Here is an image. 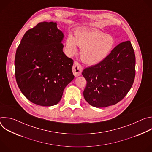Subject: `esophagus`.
<instances>
[{
  "mask_svg": "<svg viewBox=\"0 0 152 152\" xmlns=\"http://www.w3.org/2000/svg\"><path fill=\"white\" fill-rule=\"evenodd\" d=\"M72 70L75 76L77 77L81 75V73L82 71V67L81 66V65L79 63L75 61L73 64Z\"/></svg>",
  "mask_w": 152,
  "mask_h": 152,
  "instance_id": "1",
  "label": "esophagus"
}]
</instances>
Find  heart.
<instances>
[{
    "instance_id": "obj_1",
    "label": "heart",
    "mask_w": 152,
    "mask_h": 152,
    "mask_svg": "<svg viewBox=\"0 0 152 152\" xmlns=\"http://www.w3.org/2000/svg\"><path fill=\"white\" fill-rule=\"evenodd\" d=\"M115 45L114 38L98 30L77 29L75 37L69 35L65 41L66 53L72 56L77 52V46L81 48L80 57L86 64L95 65L110 55Z\"/></svg>"
}]
</instances>
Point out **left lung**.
<instances>
[{
  "mask_svg": "<svg viewBox=\"0 0 152 152\" xmlns=\"http://www.w3.org/2000/svg\"><path fill=\"white\" fill-rule=\"evenodd\" d=\"M87 83L83 97L96 107L114 105L131 90L135 76V55L130 41L117 45L103 61L84 69Z\"/></svg>",
  "mask_w": 152,
  "mask_h": 152,
  "instance_id": "obj_1",
  "label": "left lung"
}]
</instances>
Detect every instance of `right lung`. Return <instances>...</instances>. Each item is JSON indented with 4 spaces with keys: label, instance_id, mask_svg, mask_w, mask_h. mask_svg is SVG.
Listing matches in <instances>:
<instances>
[{
    "label": "right lung",
    "instance_id": "obj_1",
    "mask_svg": "<svg viewBox=\"0 0 152 152\" xmlns=\"http://www.w3.org/2000/svg\"><path fill=\"white\" fill-rule=\"evenodd\" d=\"M64 34L56 22L39 23L23 37L15 57L18 87L31 102L56 104L73 80V61L63 52Z\"/></svg>",
    "mask_w": 152,
    "mask_h": 152
}]
</instances>
